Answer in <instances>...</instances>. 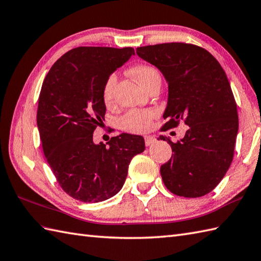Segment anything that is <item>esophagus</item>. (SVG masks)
<instances>
[{
    "instance_id": "1",
    "label": "esophagus",
    "mask_w": 261,
    "mask_h": 261,
    "mask_svg": "<svg viewBox=\"0 0 261 261\" xmlns=\"http://www.w3.org/2000/svg\"><path fill=\"white\" fill-rule=\"evenodd\" d=\"M144 140H145V145L149 146L150 144H153L155 142V137H153V136H145V138H144Z\"/></svg>"
}]
</instances>
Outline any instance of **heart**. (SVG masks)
Returning <instances> with one entry per match:
<instances>
[{
	"instance_id": "b5f03b06",
	"label": "heart",
	"mask_w": 261,
	"mask_h": 261,
	"mask_svg": "<svg viewBox=\"0 0 261 261\" xmlns=\"http://www.w3.org/2000/svg\"><path fill=\"white\" fill-rule=\"evenodd\" d=\"M130 72L146 89L155 79L160 78L159 71L154 67L147 65H140L132 68ZM116 82H117V76L113 73L103 84L101 96L106 105H111L114 100ZM156 115L158 113L153 109H132L121 117L120 126L124 130L129 133H144L152 125V121L156 117Z\"/></svg>"
}]
</instances>
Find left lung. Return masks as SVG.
Returning a JSON list of instances; mask_svg holds the SVG:
<instances>
[{
    "label": "left lung",
    "mask_w": 261,
    "mask_h": 261,
    "mask_svg": "<svg viewBox=\"0 0 261 261\" xmlns=\"http://www.w3.org/2000/svg\"><path fill=\"white\" fill-rule=\"evenodd\" d=\"M158 67L169 83V100L161 130L183 120L189 129L171 142L172 158L161 166L167 190L184 198H200L217 187L233 159L238 111L229 80L218 60L199 45L171 42L136 49Z\"/></svg>",
    "instance_id": "8db88e82"
}]
</instances>
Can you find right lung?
<instances>
[{"instance_id":"right-lung-1","label":"right lung","mask_w":261,"mask_h":261,"mask_svg":"<svg viewBox=\"0 0 261 261\" xmlns=\"http://www.w3.org/2000/svg\"><path fill=\"white\" fill-rule=\"evenodd\" d=\"M135 51L130 47H78L51 67L39 96L37 124L43 153L58 183L71 198L105 201L123 188L128 165L145 142L124 133L108 146L92 141L105 119L101 91L106 79Z\"/></svg>"}]
</instances>
